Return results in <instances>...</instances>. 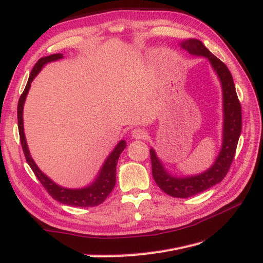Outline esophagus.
<instances>
[{
  "label": "esophagus",
  "instance_id": "1",
  "mask_svg": "<svg viewBox=\"0 0 263 263\" xmlns=\"http://www.w3.org/2000/svg\"><path fill=\"white\" fill-rule=\"evenodd\" d=\"M147 136V132L142 128H135L132 132V137L134 139H144Z\"/></svg>",
  "mask_w": 263,
  "mask_h": 263
}]
</instances>
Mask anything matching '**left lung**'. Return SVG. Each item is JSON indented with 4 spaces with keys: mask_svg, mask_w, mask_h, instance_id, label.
<instances>
[{
    "mask_svg": "<svg viewBox=\"0 0 263 263\" xmlns=\"http://www.w3.org/2000/svg\"><path fill=\"white\" fill-rule=\"evenodd\" d=\"M182 49L196 57L209 60L220 82L222 92V141L219 153L208 170L194 176L176 177L166 171L154 148H150L153 177L164 193L173 197L186 198L202 193L217 184L228 172L236 153L241 133V106L238 100L232 73L217 57L206 48L198 39L190 38L179 44Z\"/></svg>",
    "mask_w": 263,
    "mask_h": 263,
    "instance_id": "1",
    "label": "left lung"
}]
</instances>
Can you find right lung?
Here are the masks:
<instances>
[{
	"label": "right lung",
	"instance_id": "1",
	"mask_svg": "<svg viewBox=\"0 0 263 263\" xmlns=\"http://www.w3.org/2000/svg\"><path fill=\"white\" fill-rule=\"evenodd\" d=\"M62 58H63L62 53H54V54L47 55V57L39 59L36 65L34 66L33 70H31L26 87L25 90H24L23 94L21 95L18 105H17L20 138H21L24 155H25V158L29 166L31 168V170L34 171L37 179L41 181L44 187L48 191V193L52 196V198H54L55 201H58L62 204L74 206V208H93V206H98L101 203L104 202L105 198L109 195L110 192H112V190L115 186L116 165L118 162L119 156H121L123 150L126 148V141L124 139L118 141L116 147L105 159L104 163L102 164L98 176L95 177L93 182H91L89 185H86L84 187H79V189H68L57 184V183L53 182L48 176H46V174L38 168V165L35 163L34 159L30 156L26 137H25V133H24L23 110H24V104H25V101H26V97L30 89L31 82H33L36 76L41 72V70L47 65V63L57 61Z\"/></svg>",
	"mask_w": 263,
	"mask_h": 263
}]
</instances>
